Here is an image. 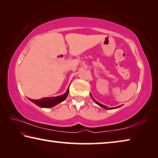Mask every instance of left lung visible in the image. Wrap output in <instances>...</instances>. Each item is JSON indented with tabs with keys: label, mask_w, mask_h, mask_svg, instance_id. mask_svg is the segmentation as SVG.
I'll list each match as a JSON object with an SVG mask.
<instances>
[{
	"label": "left lung",
	"mask_w": 158,
	"mask_h": 158,
	"mask_svg": "<svg viewBox=\"0 0 158 158\" xmlns=\"http://www.w3.org/2000/svg\"><path fill=\"white\" fill-rule=\"evenodd\" d=\"M90 97L92 98V99L93 100V101L95 102L98 105H99L100 106H101V107H102V108H104V109H117V108H119L120 106H121L122 105H120V106H116V107H111V108H108V107H106V106H105V105H102V104H100V103H99L98 101H96L94 98H93V96H92V95L91 94H90Z\"/></svg>",
	"instance_id": "obj_1"
}]
</instances>
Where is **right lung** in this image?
<instances>
[{"label": "right lung", "instance_id": "add662e5", "mask_svg": "<svg viewBox=\"0 0 158 158\" xmlns=\"http://www.w3.org/2000/svg\"><path fill=\"white\" fill-rule=\"evenodd\" d=\"M69 87L66 90V93H64L63 95L60 96H56V97H47L43 98L40 100H32V99H29V100H31L32 102L35 104L36 105L40 106V107L43 108H50L53 107L55 105H58V104L60 103L61 102L64 101L68 97V95L69 93Z\"/></svg>", "mask_w": 158, "mask_h": 158}]
</instances>
